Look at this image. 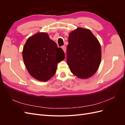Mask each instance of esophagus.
I'll list each match as a JSON object with an SVG mask.
<instances>
[{"mask_svg": "<svg viewBox=\"0 0 125 125\" xmlns=\"http://www.w3.org/2000/svg\"><path fill=\"white\" fill-rule=\"evenodd\" d=\"M62 49L63 50V52H66V46H62Z\"/></svg>", "mask_w": 125, "mask_h": 125, "instance_id": "34e87169", "label": "esophagus"}]
</instances>
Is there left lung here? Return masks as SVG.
Segmentation results:
<instances>
[{
    "label": "left lung",
    "mask_w": 125,
    "mask_h": 125,
    "mask_svg": "<svg viewBox=\"0 0 125 125\" xmlns=\"http://www.w3.org/2000/svg\"><path fill=\"white\" fill-rule=\"evenodd\" d=\"M101 55V45L90 30L78 28L70 33L67 62L75 76L81 79L92 77L100 66Z\"/></svg>",
    "instance_id": "obj_1"
}]
</instances>
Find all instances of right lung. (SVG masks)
Here are the masks:
<instances>
[{"instance_id":"obj_1","label":"right lung","mask_w":125,"mask_h":125,"mask_svg":"<svg viewBox=\"0 0 125 125\" xmlns=\"http://www.w3.org/2000/svg\"><path fill=\"white\" fill-rule=\"evenodd\" d=\"M22 57L31 75L37 80L45 82L54 76L57 63L65 59V55L47 33L40 32L26 41Z\"/></svg>"}]
</instances>
